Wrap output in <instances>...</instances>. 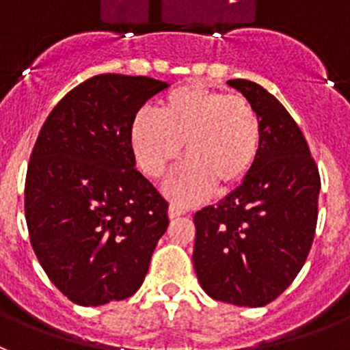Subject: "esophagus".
<instances>
[{
	"label": "esophagus",
	"mask_w": 350,
	"mask_h": 350,
	"mask_svg": "<svg viewBox=\"0 0 350 350\" xmlns=\"http://www.w3.org/2000/svg\"><path fill=\"white\" fill-rule=\"evenodd\" d=\"M187 215V210L181 206H176V204H170L169 206V217L170 219H180V217Z\"/></svg>",
	"instance_id": "obj_1"
}]
</instances>
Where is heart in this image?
Wrapping results in <instances>:
<instances>
[{
    "mask_svg": "<svg viewBox=\"0 0 350 350\" xmlns=\"http://www.w3.org/2000/svg\"><path fill=\"white\" fill-rule=\"evenodd\" d=\"M189 160L167 178L174 202L193 204L217 185L230 190L252 170L261 149V119L243 96L181 85L160 103V113L140 110L130 124V146L139 169L160 178L181 154Z\"/></svg>",
    "mask_w": 350,
    "mask_h": 350,
    "instance_id": "1",
    "label": "heart"
}]
</instances>
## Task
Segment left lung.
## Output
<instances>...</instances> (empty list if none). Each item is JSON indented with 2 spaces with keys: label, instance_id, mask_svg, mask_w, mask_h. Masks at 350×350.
Masks as SVG:
<instances>
[{
  "label": "left lung",
  "instance_id": "left-lung-1",
  "mask_svg": "<svg viewBox=\"0 0 350 350\" xmlns=\"http://www.w3.org/2000/svg\"><path fill=\"white\" fill-rule=\"evenodd\" d=\"M261 119L258 160L240 187L193 215V269L215 301L260 308L288 288L308 258L320 174L286 108L261 85L230 80Z\"/></svg>",
  "mask_w": 350,
  "mask_h": 350
}]
</instances>
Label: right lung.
<instances>
[{"label": "right lung", "instance_id": "obj_1", "mask_svg": "<svg viewBox=\"0 0 350 350\" xmlns=\"http://www.w3.org/2000/svg\"><path fill=\"white\" fill-rule=\"evenodd\" d=\"M169 85L98 75L51 110L25 185L30 242L51 283L80 306L131 297L169 226V202L135 169L130 124Z\"/></svg>", "mask_w": 350, "mask_h": 350}]
</instances>
